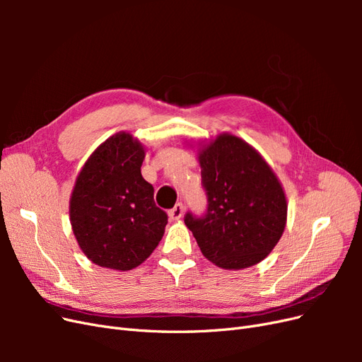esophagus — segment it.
Masks as SVG:
<instances>
[{
    "label": "esophagus",
    "mask_w": 362,
    "mask_h": 362,
    "mask_svg": "<svg viewBox=\"0 0 362 362\" xmlns=\"http://www.w3.org/2000/svg\"><path fill=\"white\" fill-rule=\"evenodd\" d=\"M182 213H184L182 204H177L172 208V210H169V217L172 218V221H178V218L182 217Z\"/></svg>",
    "instance_id": "esophagus-1"
}]
</instances>
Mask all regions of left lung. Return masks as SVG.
<instances>
[{
	"instance_id": "8db88e82",
	"label": "left lung",
	"mask_w": 362,
	"mask_h": 362,
	"mask_svg": "<svg viewBox=\"0 0 362 362\" xmlns=\"http://www.w3.org/2000/svg\"><path fill=\"white\" fill-rule=\"evenodd\" d=\"M204 214L184 223L205 258L222 269H245L276 246L287 221V201L275 173L258 152L231 134L218 136L199 156Z\"/></svg>"
}]
</instances>
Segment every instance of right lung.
<instances>
[{"mask_svg": "<svg viewBox=\"0 0 362 362\" xmlns=\"http://www.w3.org/2000/svg\"><path fill=\"white\" fill-rule=\"evenodd\" d=\"M145 149L119 133L86 161L71 196L76 242L95 264L131 270L157 247L168 214L156 205L154 187L141 177Z\"/></svg>", "mask_w": 362, "mask_h": 362, "instance_id": "add662e5", "label": "right lung"}]
</instances>
